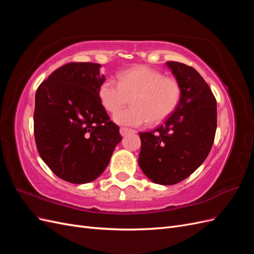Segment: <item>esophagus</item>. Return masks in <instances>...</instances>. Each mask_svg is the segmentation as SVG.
I'll return each instance as SVG.
<instances>
[{
  "label": "esophagus",
  "instance_id": "obj_1",
  "mask_svg": "<svg viewBox=\"0 0 254 254\" xmlns=\"http://www.w3.org/2000/svg\"><path fill=\"white\" fill-rule=\"evenodd\" d=\"M130 131H132L131 129H129V128H126V127H121L120 128V133L124 136V135H126L128 132H130Z\"/></svg>",
  "mask_w": 254,
  "mask_h": 254
}]
</instances>
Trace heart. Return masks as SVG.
Listing matches in <instances>:
<instances>
[{"instance_id": "b5f03b06", "label": "heart", "mask_w": 254, "mask_h": 254, "mask_svg": "<svg viewBox=\"0 0 254 254\" xmlns=\"http://www.w3.org/2000/svg\"><path fill=\"white\" fill-rule=\"evenodd\" d=\"M98 96L104 108L111 113L119 111L132 96V107L118 112L113 119L121 125L142 126L149 121L156 124L173 113L180 102L181 86L156 68L136 65L121 73L119 80H104Z\"/></svg>"}]
</instances>
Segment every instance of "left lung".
Instances as JSON below:
<instances>
[{"mask_svg": "<svg viewBox=\"0 0 254 254\" xmlns=\"http://www.w3.org/2000/svg\"><path fill=\"white\" fill-rule=\"evenodd\" d=\"M181 86V98L164 124L140 132L139 165L155 183L173 186L200 166L212 148L217 127L216 98L194 67L167 61Z\"/></svg>", "mask_w": 254, "mask_h": 254, "instance_id": "left-lung-1", "label": "left lung"}]
</instances>
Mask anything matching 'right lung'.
Listing matches in <instances>:
<instances>
[{
	"instance_id": "right-lung-1",
	"label": "right lung",
	"mask_w": 254,
	"mask_h": 254,
	"mask_svg": "<svg viewBox=\"0 0 254 254\" xmlns=\"http://www.w3.org/2000/svg\"><path fill=\"white\" fill-rule=\"evenodd\" d=\"M99 64L70 63L54 71L37 89L34 134L51 171L64 181L95 180L121 141L98 96L105 80Z\"/></svg>"
}]
</instances>
